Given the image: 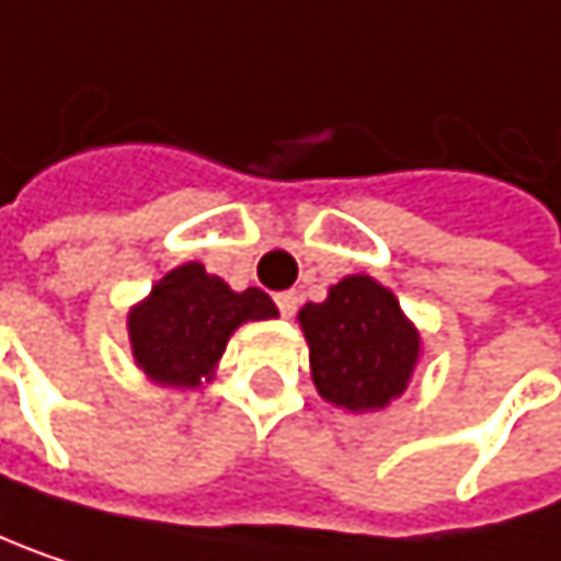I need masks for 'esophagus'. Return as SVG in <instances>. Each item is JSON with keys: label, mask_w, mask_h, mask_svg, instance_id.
<instances>
[{"label": "esophagus", "mask_w": 561, "mask_h": 561, "mask_svg": "<svg viewBox=\"0 0 561 561\" xmlns=\"http://www.w3.org/2000/svg\"><path fill=\"white\" fill-rule=\"evenodd\" d=\"M274 300H277V310H280L284 317H294V313H297V304H300L297 290H284V294H277Z\"/></svg>", "instance_id": "esophagus-1"}]
</instances>
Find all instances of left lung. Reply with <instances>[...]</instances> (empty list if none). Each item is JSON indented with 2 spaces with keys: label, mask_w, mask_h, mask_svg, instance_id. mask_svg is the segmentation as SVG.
Here are the masks:
<instances>
[{
  "label": "left lung",
  "mask_w": 561,
  "mask_h": 561,
  "mask_svg": "<svg viewBox=\"0 0 561 561\" xmlns=\"http://www.w3.org/2000/svg\"><path fill=\"white\" fill-rule=\"evenodd\" d=\"M297 323L320 399L366 415L405 396L421 363V333L386 284L350 274L327 290L323 304H307Z\"/></svg>",
  "instance_id": "obj_1"
}]
</instances>
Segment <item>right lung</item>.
I'll return each instance as SVG.
<instances>
[{"mask_svg":"<svg viewBox=\"0 0 561 561\" xmlns=\"http://www.w3.org/2000/svg\"><path fill=\"white\" fill-rule=\"evenodd\" d=\"M274 300L257 290H231L198 261L165 271L127 313L130 353L142 376L162 389H198L215 379L218 359L241 323L274 320Z\"/></svg>","mask_w":561,"mask_h":561,"instance_id":"obj_1","label":"right lung"}]
</instances>
